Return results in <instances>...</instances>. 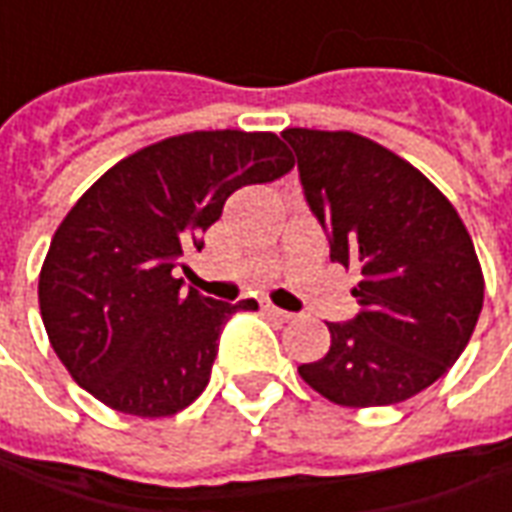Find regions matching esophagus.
<instances>
[{
  "label": "esophagus",
  "instance_id": "esophagus-1",
  "mask_svg": "<svg viewBox=\"0 0 512 512\" xmlns=\"http://www.w3.org/2000/svg\"><path fill=\"white\" fill-rule=\"evenodd\" d=\"M266 312H268V315H274V318H277V321H282V323H288V321H293V318H296L293 312L279 310V307H274V304H266Z\"/></svg>",
  "mask_w": 512,
  "mask_h": 512
}]
</instances>
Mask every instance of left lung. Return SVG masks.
I'll use <instances>...</instances> for the list:
<instances>
[{
	"instance_id": "1",
	"label": "left lung",
	"mask_w": 512,
	"mask_h": 512,
	"mask_svg": "<svg viewBox=\"0 0 512 512\" xmlns=\"http://www.w3.org/2000/svg\"><path fill=\"white\" fill-rule=\"evenodd\" d=\"M332 260L362 279L354 321L299 376L348 408L392 406L439 381L483 310V268L452 202L406 158L351 131L285 128Z\"/></svg>"
}]
</instances>
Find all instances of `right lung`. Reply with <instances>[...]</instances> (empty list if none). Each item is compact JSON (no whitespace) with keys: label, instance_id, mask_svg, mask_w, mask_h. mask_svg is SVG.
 Here are the masks:
<instances>
[{"label":"right lung","instance_id":"right-lung-1","mask_svg":"<svg viewBox=\"0 0 512 512\" xmlns=\"http://www.w3.org/2000/svg\"><path fill=\"white\" fill-rule=\"evenodd\" d=\"M293 156L271 131H194L136 150L84 191L51 238L38 282L54 354L115 411L169 417L202 395L230 315L246 310L172 277L241 186Z\"/></svg>","mask_w":512,"mask_h":512}]
</instances>
